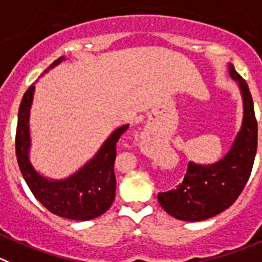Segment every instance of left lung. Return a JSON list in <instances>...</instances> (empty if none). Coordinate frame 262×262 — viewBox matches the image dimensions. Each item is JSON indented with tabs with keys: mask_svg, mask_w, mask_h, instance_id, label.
<instances>
[{
	"mask_svg": "<svg viewBox=\"0 0 262 262\" xmlns=\"http://www.w3.org/2000/svg\"><path fill=\"white\" fill-rule=\"evenodd\" d=\"M229 75L238 84L243 101L242 126L230 150L213 164L189 161L187 172L177 189L159 192L165 212L182 221H203L227 209L246 186L257 150V121L248 85L231 63Z\"/></svg>",
	"mask_w": 262,
	"mask_h": 262,
	"instance_id": "obj_1",
	"label": "left lung"
}]
</instances>
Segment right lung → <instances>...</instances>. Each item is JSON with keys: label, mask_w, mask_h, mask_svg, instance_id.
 <instances>
[{"label": "right lung", "mask_w": 262, "mask_h": 262, "mask_svg": "<svg viewBox=\"0 0 262 262\" xmlns=\"http://www.w3.org/2000/svg\"><path fill=\"white\" fill-rule=\"evenodd\" d=\"M64 59V57H60L51 63L43 73L49 72V70ZM43 73L41 76H43ZM33 95L35 84L31 85L23 95L16 125V159L24 181L36 199L51 213L75 221H88L101 216L114 203L116 192V178L114 172L116 143L129 125L125 124L115 129L98 152L70 177L63 180L48 178L35 169L29 159L32 146L29 115Z\"/></svg>", "instance_id": "add662e5"}]
</instances>
